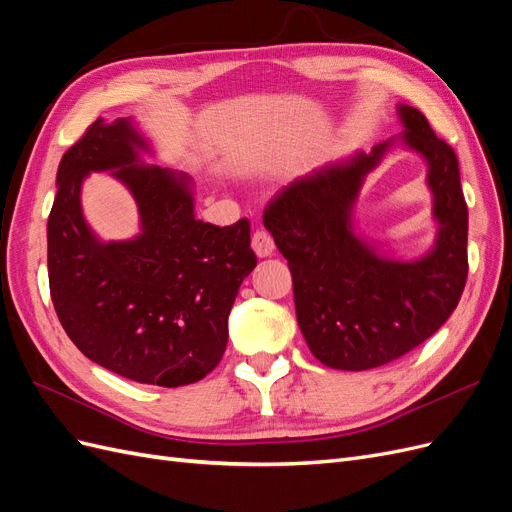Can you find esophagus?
<instances>
[{
    "label": "esophagus",
    "instance_id": "1",
    "mask_svg": "<svg viewBox=\"0 0 512 512\" xmlns=\"http://www.w3.org/2000/svg\"><path fill=\"white\" fill-rule=\"evenodd\" d=\"M252 247H254V252H256L258 258H267V256L273 254L275 243H273V239H271L267 230H256L254 237H252Z\"/></svg>",
    "mask_w": 512,
    "mask_h": 512
}]
</instances>
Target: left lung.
<instances>
[{"label":"left lung","mask_w":512,"mask_h":512,"mask_svg":"<svg viewBox=\"0 0 512 512\" xmlns=\"http://www.w3.org/2000/svg\"><path fill=\"white\" fill-rule=\"evenodd\" d=\"M397 113V138L292 181L262 218L288 260L305 342L333 369H374L408 354L455 312L468 280V205L455 151L418 108L399 104ZM397 142L426 160L439 224L437 243L414 261L386 257L351 220L364 177Z\"/></svg>","instance_id":"left-lung-1"}]
</instances>
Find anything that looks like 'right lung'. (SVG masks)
<instances>
[{
	"label": "right lung",
	"mask_w": 512,
	"mask_h": 512,
	"mask_svg": "<svg viewBox=\"0 0 512 512\" xmlns=\"http://www.w3.org/2000/svg\"><path fill=\"white\" fill-rule=\"evenodd\" d=\"M132 119H96L57 168L46 224L49 284L61 327L89 361L156 386L203 380L222 361L228 314L256 267L250 222H200L192 177L143 164ZM89 172H111L139 207L142 232L100 242L80 207Z\"/></svg>",
	"instance_id": "obj_1"
}]
</instances>
